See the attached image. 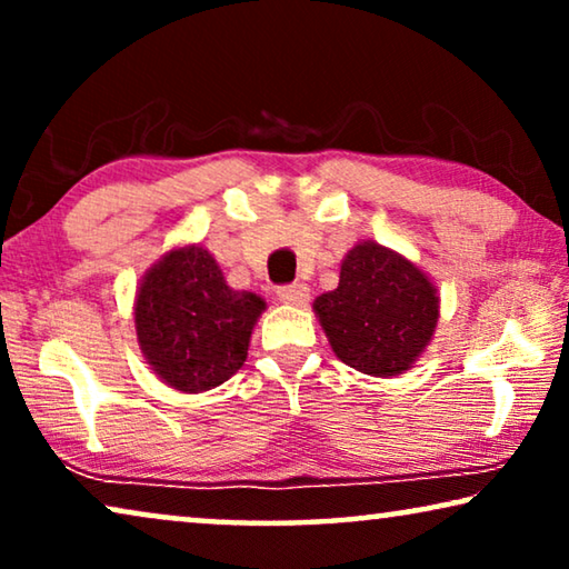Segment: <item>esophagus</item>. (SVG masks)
I'll list each match as a JSON object with an SVG mask.
<instances>
[{"label": "esophagus", "instance_id": "1", "mask_svg": "<svg viewBox=\"0 0 569 569\" xmlns=\"http://www.w3.org/2000/svg\"><path fill=\"white\" fill-rule=\"evenodd\" d=\"M308 295H310V290H308L306 284H300V282L277 287V298L282 300V302H287V306H302V302L308 300Z\"/></svg>", "mask_w": 569, "mask_h": 569}]
</instances>
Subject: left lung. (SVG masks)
<instances>
[{
  "label": "left lung",
  "mask_w": 569,
  "mask_h": 569,
  "mask_svg": "<svg viewBox=\"0 0 569 569\" xmlns=\"http://www.w3.org/2000/svg\"><path fill=\"white\" fill-rule=\"evenodd\" d=\"M313 308L339 360L383 378L407 370L438 323L430 279L378 243L355 246L341 263L339 287Z\"/></svg>",
  "instance_id": "obj_1"
}]
</instances>
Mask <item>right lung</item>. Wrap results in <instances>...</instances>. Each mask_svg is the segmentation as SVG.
Segmentation results:
<instances>
[{
	"label": "right lung",
	"mask_w": 569,
	"mask_h": 569,
	"mask_svg": "<svg viewBox=\"0 0 569 569\" xmlns=\"http://www.w3.org/2000/svg\"><path fill=\"white\" fill-rule=\"evenodd\" d=\"M263 300L236 292L204 248L170 251L137 295V337L147 362L178 391H209L240 370Z\"/></svg>",
	"instance_id": "1"
}]
</instances>
